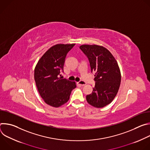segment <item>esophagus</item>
Listing matches in <instances>:
<instances>
[{
	"label": "esophagus",
	"instance_id": "1",
	"mask_svg": "<svg viewBox=\"0 0 150 150\" xmlns=\"http://www.w3.org/2000/svg\"><path fill=\"white\" fill-rule=\"evenodd\" d=\"M78 83L79 85H81V86H83V85H86V82H85L83 81H82V80H80V81L78 82Z\"/></svg>",
	"mask_w": 150,
	"mask_h": 150
}]
</instances>
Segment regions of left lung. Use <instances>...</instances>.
I'll list each match as a JSON object with an SVG mask.
<instances>
[{
    "mask_svg": "<svg viewBox=\"0 0 150 150\" xmlns=\"http://www.w3.org/2000/svg\"><path fill=\"white\" fill-rule=\"evenodd\" d=\"M79 48L89 60L91 72H96L95 87L86 96L87 101L95 108H103L113 100L120 87L121 74L117 62L103 46L85 45Z\"/></svg>",
    "mask_w": 150,
    "mask_h": 150,
    "instance_id": "8db88e82",
    "label": "left lung"
}]
</instances>
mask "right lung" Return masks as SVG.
Here are the masks:
<instances>
[{
  "instance_id": "right-lung-1",
  "label": "right lung",
  "mask_w": 150,
  "mask_h": 150,
  "mask_svg": "<svg viewBox=\"0 0 150 150\" xmlns=\"http://www.w3.org/2000/svg\"><path fill=\"white\" fill-rule=\"evenodd\" d=\"M75 45L52 46L42 56L35 68L34 79L39 94L46 104L54 108L65 104L76 87L75 82L62 76L66 56Z\"/></svg>"
}]
</instances>
